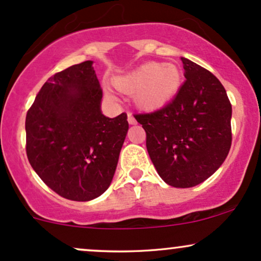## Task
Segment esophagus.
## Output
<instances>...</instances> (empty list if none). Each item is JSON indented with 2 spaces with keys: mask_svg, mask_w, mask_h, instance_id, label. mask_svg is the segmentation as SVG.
<instances>
[{
  "mask_svg": "<svg viewBox=\"0 0 261 261\" xmlns=\"http://www.w3.org/2000/svg\"><path fill=\"white\" fill-rule=\"evenodd\" d=\"M127 121H128V124H130V125H135V124H136V119L134 118L133 114H130V113L127 114Z\"/></svg>",
  "mask_w": 261,
  "mask_h": 261,
  "instance_id": "obj_1",
  "label": "esophagus"
}]
</instances>
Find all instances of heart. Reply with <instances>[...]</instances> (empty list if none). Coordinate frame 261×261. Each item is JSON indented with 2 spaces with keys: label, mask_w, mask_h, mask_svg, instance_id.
I'll use <instances>...</instances> for the list:
<instances>
[{
  "label": "heart",
  "mask_w": 261,
  "mask_h": 261,
  "mask_svg": "<svg viewBox=\"0 0 261 261\" xmlns=\"http://www.w3.org/2000/svg\"><path fill=\"white\" fill-rule=\"evenodd\" d=\"M182 83L181 70L174 64L147 62L114 80V86L125 94H134L136 106L157 110L174 99ZM107 94L112 97L110 89Z\"/></svg>",
  "instance_id": "obj_1"
}]
</instances>
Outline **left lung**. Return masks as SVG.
Listing matches in <instances>:
<instances>
[{
	"mask_svg": "<svg viewBox=\"0 0 261 261\" xmlns=\"http://www.w3.org/2000/svg\"><path fill=\"white\" fill-rule=\"evenodd\" d=\"M185 82L157 112L136 114L158 174L174 188L205 181L226 160L232 143V106L222 83L206 68L181 58Z\"/></svg>",
	"mask_w": 261,
	"mask_h": 261,
	"instance_id": "obj_1",
	"label": "left lung"
}]
</instances>
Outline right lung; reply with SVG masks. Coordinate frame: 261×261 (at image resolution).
I'll return each instance as SVG.
<instances>
[{
  "label": "right lung",
  "mask_w": 261,
  "mask_h": 261,
  "mask_svg": "<svg viewBox=\"0 0 261 261\" xmlns=\"http://www.w3.org/2000/svg\"><path fill=\"white\" fill-rule=\"evenodd\" d=\"M93 61L50 77L27 113L28 161L51 190L89 201L109 188L128 130L127 115L101 114Z\"/></svg>",
  "instance_id": "right-lung-1"
}]
</instances>
